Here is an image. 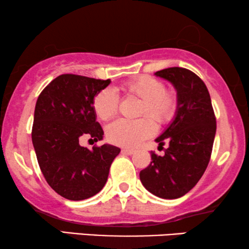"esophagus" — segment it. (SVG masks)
Segmentation results:
<instances>
[{
    "mask_svg": "<svg viewBox=\"0 0 249 249\" xmlns=\"http://www.w3.org/2000/svg\"><path fill=\"white\" fill-rule=\"evenodd\" d=\"M122 153H124V154H128V155H131V154H134V153H135V149L124 148V149H122Z\"/></svg>",
    "mask_w": 249,
    "mask_h": 249,
    "instance_id": "obj_1",
    "label": "esophagus"
}]
</instances>
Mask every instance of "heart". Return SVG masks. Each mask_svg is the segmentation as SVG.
Listing matches in <instances>:
<instances>
[{
	"instance_id": "heart-1",
	"label": "heart",
	"mask_w": 249,
	"mask_h": 249,
	"mask_svg": "<svg viewBox=\"0 0 249 249\" xmlns=\"http://www.w3.org/2000/svg\"><path fill=\"white\" fill-rule=\"evenodd\" d=\"M125 95L141 100L137 120H119L112 122L107 129L108 141L115 145L134 147L155 131L154 120L160 125L168 124L176 117L179 98L173 89L165 88L164 83L158 78L142 74L121 85ZM119 97L112 88H104L94 97L93 107L98 119L107 121L118 112Z\"/></svg>"
}]
</instances>
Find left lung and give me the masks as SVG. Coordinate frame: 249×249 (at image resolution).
I'll use <instances>...</instances> for the list:
<instances>
[{
  "instance_id": "1",
  "label": "left lung",
  "mask_w": 249,
  "mask_h": 249,
  "mask_svg": "<svg viewBox=\"0 0 249 249\" xmlns=\"http://www.w3.org/2000/svg\"><path fill=\"white\" fill-rule=\"evenodd\" d=\"M177 89L178 111L164 132L155 139L169 142L164 155L151 153L152 161L139 173L142 186L153 195L179 198L193 189L209 165L216 131L210 93L204 81L185 68L173 67L155 72Z\"/></svg>"
}]
</instances>
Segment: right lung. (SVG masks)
I'll return each instance as SVG.
<instances>
[{
    "mask_svg": "<svg viewBox=\"0 0 249 249\" xmlns=\"http://www.w3.org/2000/svg\"><path fill=\"white\" fill-rule=\"evenodd\" d=\"M110 83V79L61 74L37 98L32 131L37 161L51 188L67 199L83 200L100 193L120 153V148L108 144L93 149L79 145L83 135L95 142L103 139L93 101Z\"/></svg>",
    "mask_w": 249,
    "mask_h": 249,
    "instance_id": "right-lung-1",
    "label": "right lung"
}]
</instances>
